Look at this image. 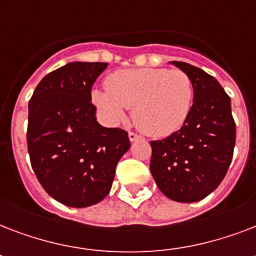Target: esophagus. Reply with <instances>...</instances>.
Masks as SVG:
<instances>
[{
  "instance_id": "34e87169",
  "label": "esophagus",
  "mask_w": 256,
  "mask_h": 256,
  "mask_svg": "<svg viewBox=\"0 0 256 256\" xmlns=\"http://www.w3.org/2000/svg\"><path fill=\"white\" fill-rule=\"evenodd\" d=\"M138 138H140V136H138V134H136V132H128V140H132V142H134V140H138Z\"/></svg>"
}]
</instances>
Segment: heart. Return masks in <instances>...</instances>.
<instances>
[{
    "label": "heart",
    "instance_id": "obj_1",
    "mask_svg": "<svg viewBox=\"0 0 256 256\" xmlns=\"http://www.w3.org/2000/svg\"><path fill=\"white\" fill-rule=\"evenodd\" d=\"M104 90L92 100L108 122L116 124L132 108L136 128L150 136H168L186 120L194 100L190 76L180 69L140 68L116 70L104 80Z\"/></svg>",
    "mask_w": 256,
    "mask_h": 256
}]
</instances>
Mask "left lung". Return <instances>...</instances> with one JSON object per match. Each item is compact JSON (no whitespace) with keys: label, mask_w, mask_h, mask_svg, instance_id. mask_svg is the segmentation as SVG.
Returning <instances> with one entry per match:
<instances>
[{"label":"left lung","mask_w":256,"mask_h":256,"mask_svg":"<svg viewBox=\"0 0 256 256\" xmlns=\"http://www.w3.org/2000/svg\"><path fill=\"white\" fill-rule=\"evenodd\" d=\"M172 64L190 76L194 104L178 132L150 142V170L168 198L190 203L206 198L226 176L236 126L230 96L212 76L186 62Z\"/></svg>","instance_id":"left-lung-1"}]
</instances>
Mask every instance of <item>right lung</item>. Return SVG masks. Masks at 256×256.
Masks as SVG:
<instances>
[{"label": "right lung", "instance_id": "add662e5", "mask_svg": "<svg viewBox=\"0 0 256 256\" xmlns=\"http://www.w3.org/2000/svg\"><path fill=\"white\" fill-rule=\"evenodd\" d=\"M106 68L70 62L42 78L29 100L30 164L46 192L66 206L100 202L130 148L128 132L96 122L92 88Z\"/></svg>", "mask_w": 256, "mask_h": 256}]
</instances>
